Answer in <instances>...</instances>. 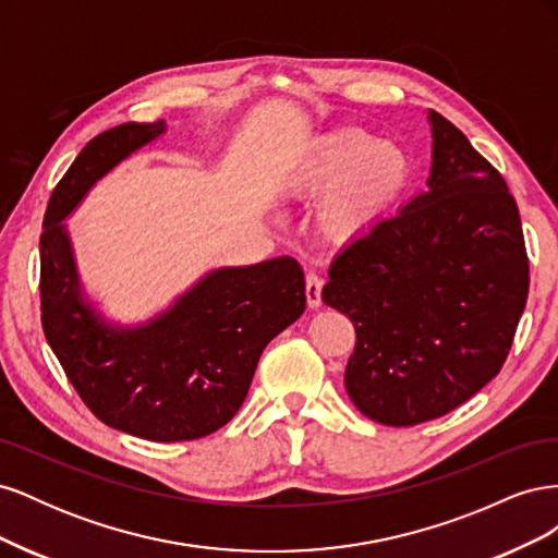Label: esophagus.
Wrapping results in <instances>:
<instances>
[{"instance_id": "obj_1", "label": "esophagus", "mask_w": 558, "mask_h": 558, "mask_svg": "<svg viewBox=\"0 0 558 558\" xmlns=\"http://www.w3.org/2000/svg\"><path fill=\"white\" fill-rule=\"evenodd\" d=\"M320 289H324V279H320L316 272H307L305 279V293H307V305L320 307Z\"/></svg>"}]
</instances>
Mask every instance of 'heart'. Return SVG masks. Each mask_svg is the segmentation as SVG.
<instances>
[{
    "mask_svg": "<svg viewBox=\"0 0 558 558\" xmlns=\"http://www.w3.org/2000/svg\"><path fill=\"white\" fill-rule=\"evenodd\" d=\"M408 181V158L363 130H342L316 142L291 172L295 195H318L341 185L324 202L318 221L330 238H351L391 205Z\"/></svg>",
    "mask_w": 558,
    "mask_h": 558,
    "instance_id": "heart-1",
    "label": "heart"
}]
</instances>
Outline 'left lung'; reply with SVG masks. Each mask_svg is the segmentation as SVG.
<instances>
[{
	"label": "left lung",
	"mask_w": 558,
	"mask_h": 558,
	"mask_svg": "<svg viewBox=\"0 0 558 558\" xmlns=\"http://www.w3.org/2000/svg\"><path fill=\"white\" fill-rule=\"evenodd\" d=\"M430 125L428 191L337 253L320 293L356 330L347 393L384 426L445 416L492 381L529 298L508 183L445 116Z\"/></svg>",
	"instance_id": "8db88e82"
}]
</instances>
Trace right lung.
I'll return each mask as SVG.
<instances>
[{
	"label": "right lung",
	"mask_w": 558,
	"mask_h": 558,
	"mask_svg": "<svg viewBox=\"0 0 558 558\" xmlns=\"http://www.w3.org/2000/svg\"><path fill=\"white\" fill-rule=\"evenodd\" d=\"M162 121L123 123L83 146L50 193L41 253V326L86 408L102 424L154 442L199 440L238 414L263 349L305 312V275L281 256L223 267L134 330L109 328L81 302L62 218Z\"/></svg>",
	"instance_id": "add662e5"
}]
</instances>
